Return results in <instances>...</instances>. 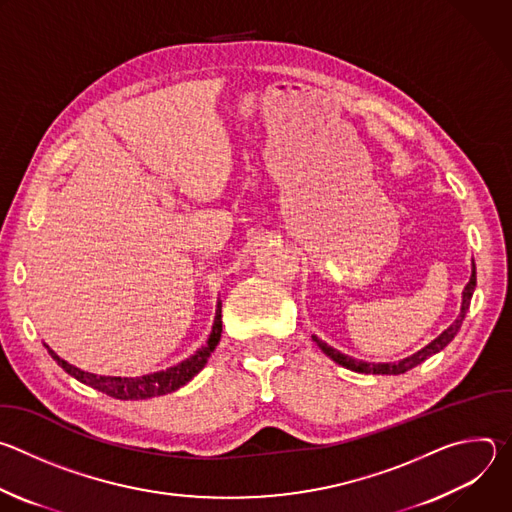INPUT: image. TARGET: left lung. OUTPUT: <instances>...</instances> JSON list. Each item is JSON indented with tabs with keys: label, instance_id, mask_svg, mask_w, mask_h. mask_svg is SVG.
I'll return each instance as SVG.
<instances>
[{
	"label": "left lung",
	"instance_id": "left-lung-1",
	"mask_svg": "<svg viewBox=\"0 0 512 512\" xmlns=\"http://www.w3.org/2000/svg\"><path fill=\"white\" fill-rule=\"evenodd\" d=\"M474 287H476V265H474V261H472V275H470L468 285H466L464 291H462V310H460V316L456 318V322L450 324L448 330H444L435 340H431L425 348H421L419 352H415V354H411V356H407V358H403V360H397V362H364V360H356V358H352V356H346V354L334 350L332 346H328L326 342H322L318 336H312V340L322 348V352H324L326 356H330L334 362L342 364L344 369H350V371H354V373H364V375H403V373H407L409 369L417 367V364H421V362H423L425 358H429L431 354H435V352H440L442 348H446V346L454 340V336L458 334V330H460V326H462V322H464V318H466V312H468V308H470V300H472V294H474Z\"/></svg>",
	"mask_w": 512,
	"mask_h": 512
}]
</instances>
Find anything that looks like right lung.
Returning a JSON list of instances; mask_svg holds the SVG:
<instances>
[{
	"instance_id": "right-lung-1",
	"label": "right lung",
	"mask_w": 512,
	"mask_h": 512,
	"mask_svg": "<svg viewBox=\"0 0 512 512\" xmlns=\"http://www.w3.org/2000/svg\"><path fill=\"white\" fill-rule=\"evenodd\" d=\"M221 302L216 304V316H214V324H212V332L206 340V344L202 348H198L190 358L178 362L176 367H170L166 371L160 373H152V375H143V377H99L93 373H85L77 367H72L66 360H62L54 350H50L46 344L48 354L60 364V367L70 375L75 377L77 381L109 395L115 399H123V401H137V399H150V397H160V395H168L180 387H184L192 377H196L204 364L208 362L210 354L214 352L218 340H221V332H223V316H221Z\"/></svg>"
}]
</instances>
